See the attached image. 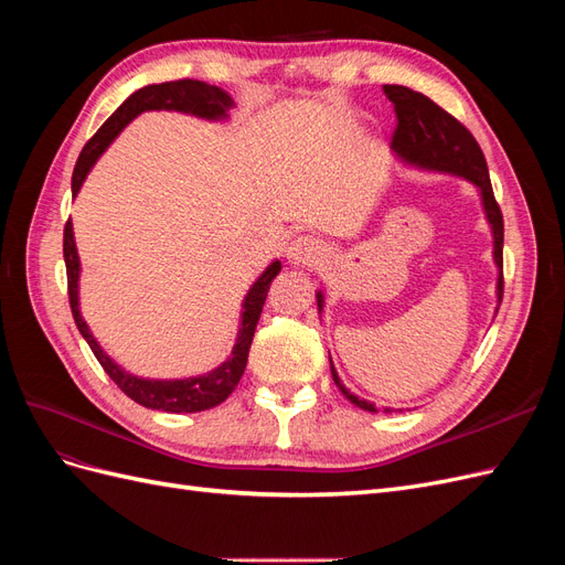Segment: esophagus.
Listing matches in <instances>:
<instances>
[{
	"mask_svg": "<svg viewBox=\"0 0 565 565\" xmlns=\"http://www.w3.org/2000/svg\"><path fill=\"white\" fill-rule=\"evenodd\" d=\"M287 259L295 266H318L324 259V247L313 235H301L289 243Z\"/></svg>",
	"mask_w": 565,
	"mask_h": 565,
	"instance_id": "obj_1",
	"label": "esophagus"
}]
</instances>
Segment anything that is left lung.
<instances>
[{"label":"left lung","mask_w":565,"mask_h":565,"mask_svg":"<svg viewBox=\"0 0 565 565\" xmlns=\"http://www.w3.org/2000/svg\"><path fill=\"white\" fill-rule=\"evenodd\" d=\"M384 94L393 104L398 117V127L393 131L391 150L401 162L424 169V172H438V174H452L459 179H467L478 188V195L483 202V212L492 231V259L498 266V303H502L504 280H502V247H504V224L500 204L492 195L488 164L483 158L481 146L476 143L471 131L457 122V119L436 106L431 98H426L419 92H413L401 84H384ZM318 311H322L324 297L318 289ZM330 370L337 388L361 409L367 413H380L370 401L358 398L344 384H341L334 363L330 358ZM388 413V407H386Z\"/></svg>","instance_id":"obj_1"}]
</instances>
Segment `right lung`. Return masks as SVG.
<instances>
[{
  "mask_svg": "<svg viewBox=\"0 0 565 565\" xmlns=\"http://www.w3.org/2000/svg\"><path fill=\"white\" fill-rule=\"evenodd\" d=\"M235 106V100L224 92L214 87V84L200 82V79H177V82H162V84H148V87L134 92L122 106H119L106 122L100 127L87 146L82 148L75 172H73V195L79 193V188L92 172L96 160L104 156L106 148L117 139L134 117H139L146 110H177L185 115H195L210 122H221L228 119V110ZM63 259L67 270V297H71V309L79 334L87 339L89 349L94 351L96 361L108 372V377L122 388L131 401H136L150 409H162V413H202L218 403H224L233 388L241 382L243 372L247 367V355L254 339L256 322H259L266 295L270 289L273 278L280 273V262H270L268 268L262 273L256 282L249 287L243 301L241 313V328H237V339L231 355L218 367L207 374H198V377L185 380H146L136 377V374L119 367L113 358L100 349L96 337L92 334L89 324L84 322L79 313V254L73 235V221H67L63 231Z\"/></svg>",
  "mask_w": 565,
  "mask_h": 565,
  "instance_id": "obj_1",
  "label": "right lung"
}]
</instances>
